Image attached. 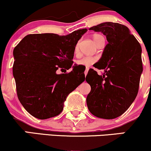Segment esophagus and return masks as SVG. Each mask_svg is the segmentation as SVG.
Returning a JSON list of instances; mask_svg holds the SVG:
<instances>
[{
    "label": "esophagus",
    "mask_w": 151,
    "mask_h": 151,
    "mask_svg": "<svg viewBox=\"0 0 151 151\" xmlns=\"http://www.w3.org/2000/svg\"><path fill=\"white\" fill-rule=\"evenodd\" d=\"M88 71H89V68H86L85 71H84V74H85V76H86V74H87Z\"/></svg>",
    "instance_id": "esophagus-1"
}]
</instances>
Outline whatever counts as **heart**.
Returning <instances> with one entry per match:
<instances>
[{
	"label": "heart",
	"instance_id": "1",
	"mask_svg": "<svg viewBox=\"0 0 151 151\" xmlns=\"http://www.w3.org/2000/svg\"><path fill=\"white\" fill-rule=\"evenodd\" d=\"M93 40V42H95V44L97 45L99 42L101 38H104L103 36L100 34H94L92 36ZM74 52H75L76 54L78 53L79 52V44L76 45H75V48H74ZM96 61V59L94 58H90V57H84V58L80 59L79 60H78L77 62V65H81L84 66V67H89L90 66H91Z\"/></svg>",
	"mask_w": 151,
	"mask_h": 151
}]
</instances>
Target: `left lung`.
<instances>
[{"mask_svg": "<svg viewBox=\"0 0 151 151\" xmlns=\"http://www.w3.org/2000/svg\"><path fill=\"white\" fill-rule=\"evenodd\" d=\"M106 37L108 44L96 68L101 75L89 70L86 81L91 86L86 97L89 111L95 116L113 119L122 115L136 99L143 72L141 47L127 27L106 22L90 27Z\"/></svg>", "mask_w": 151, "mask_h": 151, "instance_id": "8db88e82", "label": "left lung"}]
</instances>
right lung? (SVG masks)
I'll list each match as a JSON object with an SVG mask.
<instances>
[{
	"mask_svg": "<svg viewBox=\"0 0 151 151\" xmlns=\"http://www.w3.org/2000/svg\"><path fill=\"white\" fill-rule=\"evenodd\" d=\"M86 31L80 29L67 35H27L14 48L17 95L32 116L47 119L59 115L69 93L84 81V74L76 66L69 73L56 72L72 67L75 45Z\"/></svg>",
	"mask_w": 151,
	"mask_h": 151,
	"instance_id": "right-lung-1",
	"label": "right lung"
}]
</instances>
